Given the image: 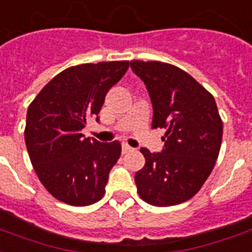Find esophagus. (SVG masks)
<instances>
[{"label": "esophagus", "mask_w": 252, "mask_h": 252, "mask_svg": "<svg viewBox=\"0 0 252 252\" xmlns=\"http://www.w3.org/2000/svg\"><path fill=\"white\" fill-rule=\"evenodd\" d=\"M133 151V148L129 146L127 144H122V153L123 155H126V153H129V152Z\"/></svg>", "instance_id": "esophagus-1"}]
</instances>
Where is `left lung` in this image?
Wrapping results in <instances>:
<instances>
[{
	"instance_id": "left-lung-1",
	"label": "left lung",
	"mask_w": 252,
	"mask_h": 252,
	"mask_svg": "<svg viewBox=\"0 0 252 252\" xmlns=\"http://www.w3.org/2000/svg\"><path fill=\"white\" fill-rule=\"evenodd\" d=\"M153 106L152 129H165L160 153L141 148L145 165L134 176L140 197L153 206H172L194 197L213 171L222 140L215 97L174 65L131 61Z\"/></svg>"
}]
</instances>
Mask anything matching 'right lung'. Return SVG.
Wrapping results in <instances>:
<instances>
[{"label": "right lung", "instance_id": "right-lung-1", "mask_svg": "<svg viewBox=\"0 0 252 252\" xmlns=\"http://www.w3.org/2000/svg\"><path fill=\"white\" fill-rule=\"evenodd\" d=\"M129 65V61H112L67 67L28 107L27 151L39 180L61 202L87 206L106 192L108 174L121 156V144L85 138L81 130L89 118L99 121L107 92Z\"/></svg>", "mask_w": 252, "mask_h": 252}]
</instances>
